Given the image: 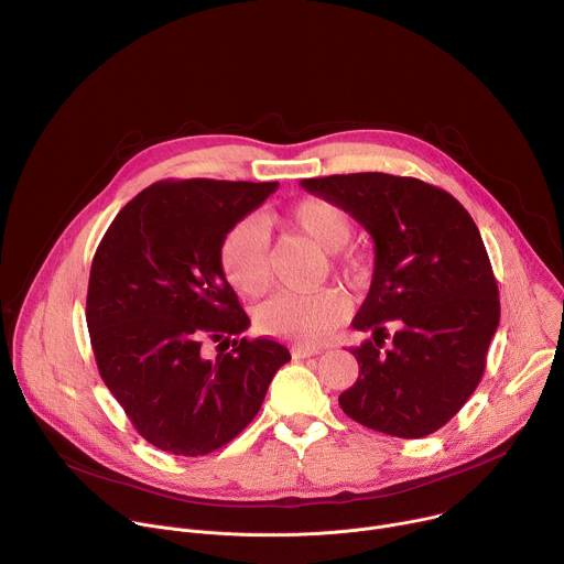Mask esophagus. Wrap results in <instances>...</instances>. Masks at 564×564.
Masks as SVG:
<instances>
[{"instance_id":"obj_1","label":"esophagus","mask_w":564,"mask_h":564,"mask_svg":"<svg viewBox=\"0 0 564 564\" xmlns=\"http://www.w3.org/2000/svg\"><path fill=\"white\" fill-rule=\"evenodd\" d=\"M318 352H321L318 346H294V348H292V357H294V359L314 357V355H318Z\"/></svg>"}]
</instances>
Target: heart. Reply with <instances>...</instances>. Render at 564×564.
I'll return each instance as SVG.
<instances>
[{
	"label": "heart",
	"mask_w": 564,
	"mask_h": 564,
	"mask_svg": "<svg viewBox=\"0 0 564 564\" xmlns=\"http://www.w3.org/2000/svg\"><path fill=\"white\" fill-rule=\"evenodd\" d=\"M268 223L281 225L318 250L330 252L333 268L350 281L366 274V257L346 250L352 238V220L346 209L326 198H301L279 214H268ZM220 268L234 290L259 296L272 281V250L265 227L257 220L236 223L220 243ZM348 314V301L335 290L294 294L281 292L254 312V324L270 337L312 344L328 337Z\"/></svg>",
	"instance_id": "1"
}]
</instances>
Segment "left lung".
<instances>
[{
	"label": "left lung",
	"mask_w": 564,
	"mask_h": 564,
	"mask_svg": "<svg viewBox=\"0 0 564 564\" xmlns=\"http://www.w3.org/2000/svg\"><path fill=\"white\" fill-rule=\"evenodd\" d=\"M301 187L346 209L375 240L370 292L352 321L372 339L350 348L359 379L339 406L392 437L435 433L477 388L500 324L498 281L475 220L448 192L409 176L341 174Z\"/></svg>",
	"instance_id": "left-lung-1"
}]
</instances>
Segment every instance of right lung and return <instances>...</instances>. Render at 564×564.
<instances>
[{"instance_id":"1","label":"right lung","mask_w":564,"mask_h":564,"mask_svg":"<svg viewBox=\"0 0 564 564\" xmlns=\"http://www.w3.org/2000/svg\"><path fill=\"white\" fill-rule=\"evenodd\" d=\"M279 183L160 181L129 200L96 250L87 326L102 381L133 429L170 455L198 457L231 442L259 413L290 361L250 326L220 268L225 234ZM227 350V349H226Z\"/></svg>"}]
</instances>
